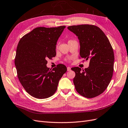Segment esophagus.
Wrapping results in <instances>:
<instances>
[{"label":"esophagus","mask_w":128,"mask_h":128,"mask_svg":"<svg viewBox=\"0 0 128 128\" xmlns=\"http://www.w3.org/2000/svg\"><path fill=\"white\" fill-rule=\"evenodd\" d=\"M67 70H68V71H70L71 70V68H70V67H68L67 68Z\"/></svg>","instance_id":"34e87169"}]
</instances>
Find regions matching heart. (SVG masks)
<instances>
[{"mask_svg": "<svg viewBox=\"0 0 128 128\" xmlns=\"http://www.w3.org/2000/svg\"><path fill=\"white\" fill-rule=\"evenodd\" d=\"M70 60V58H68V59H67V60Z\"/></svg>", "mask_w": 128, "mask_h": 128, "instance_id": "b5f03b06", "label": "heart"}]
</instances>
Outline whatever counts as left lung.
Wrapping results in <instances>:
<instances>
[{
	"label": "left lung",
	"mask_w": 128,
	"mask_h": 128,
	"mask_svg": "<svg viewBox=\"0 0 128 128\" xmlns=\"http://www.w3.org/2000/svg\"><path fill=\"white\" fill-rule=\"evenodd\" d=\"M68 28L79 40L80 55L90 60L89 66L81 71L79 67L71 69L76 73L73 83L81 96L91 98L104 92L112 79L114 55L108 37L100 28L94 25L72 26Z\"/></svg>",
	"instance_id": "1"
}]
</instances>
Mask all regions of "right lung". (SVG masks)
<instances>
[{"mask_svg": "<svg viewBox=\"0 0 128 128\" xmlns=\"http://www.w3.org/2000/svg\"><path fill=\"white\" fill-rule=\"evenodd\" d=\"M65 27L36 28L20 40L15 65L20 82L32 97L44 99L52 96L67 71L62 64L52 70L46 66L47 60L56 55L57 42Z\"/></svg>", "mask_w": 128, "mask_h": 128, "instance_id": "right-lung-1", "label": "right lung"}]
</instances>
